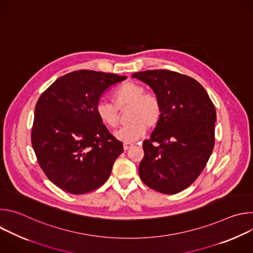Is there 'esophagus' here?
<instances>
[{"mask_svg":"<svg viewBox=\"0 0 253 253\" xmlns=\"http://www.w3.org/2000/svg\"><path fill=\"white\" fill-rule=\"evenodd\" d=\"M133 146L132 143H123V148L124 150H128L129 148H131Z\"/></svg>","mask_w":253,"mask_h":253,"instance_id":"obj_1","label":"esophagus"}]
</instances>
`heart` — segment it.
<instances>
[{"mask_svg": "<svg viewBox=\"0 0 253 253\" xmlns=\"http://www.w3.org/2000/svg\"><path fill=\"white\" fill-rule=\"evenodd\" d=\"M113 102L100 101L96 104L95 113L102 124L114 128L119 122V112L129 107L127 119L129 124L115 132V137L124 143H133L145 135L148 127H155L162 113L161 103L153 94H146L143 86L127 82L113 93Z\"/></svg>", "mask_w": 253, "mask_h": 253, "instance_id": "heart-1", "label": "heart"}]
</instances>
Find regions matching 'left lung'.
Masks as SVG:
<instances>
[{
	"label": "left lung",
	"mask_w": 253,
	"mask_h": 253,
	"mask_svg": "<svg viewBox=\"0 0 253 253\" xmlns=\"http://www.w3.org/2000/svg\"><path fill=\"white\" fill-rule=\"evenodd\" d=\"M147 84L161 103V118L143 142L139 176L148 187L176 194L200 175L214 147L215 107L193 78L168 70L132 74Z\"/></svg>",
	"instance_id": "obj_1"
}]
</instances>
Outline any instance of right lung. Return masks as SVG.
Here are the masks:
<instances>
[{
    "label": "right lung",
    "instance_id": "obj_1",
    "mask_svg": "<svg viewBox=\"0 0 253 253\" xmlns=\"http://www.w3.org/2000/svg\"><path fill=\"white\" fill-rule=\"evenodd\" d=\"M127 76L79 70L57 79L35 108L32 146L38 163L56 186L85 194L102 186L123 144L100 122L101 96Z\"/></svg>",
    "mask_w": 253,
    "mask_h": 253
}]
</instances>
